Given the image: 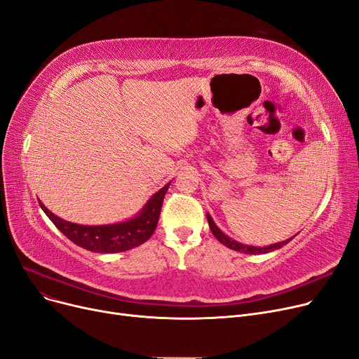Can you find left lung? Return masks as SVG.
<instances>
[{"label": "left lung", "mask_w": 359, "mask_h": 359, "mask_svg": "<svg viewBox=\"0 0 359 359\" xmlns=\"http://www.w3.org/2000/svg\"><path fill=\"white\" fill-rule=\"evenodd\" d=\"M207 218H208V224H210V229H211V231H212V235L215 236V239H217L218 242H220V243H223L224 246L233 249V251H238V252H245V254H266V252L276 251V249H280L283 245H286V243H289V242L292 241V238H290V239H287V241H285V242H278V243H274V245H270V246H264V248L242 245V243H239V242H236V241H233V239L227 238V236L224 235V233L215 226V223L212 222V218H211L210 215H207Z\"/></svg>", "instance_id": "obj_1"}]
</instances>
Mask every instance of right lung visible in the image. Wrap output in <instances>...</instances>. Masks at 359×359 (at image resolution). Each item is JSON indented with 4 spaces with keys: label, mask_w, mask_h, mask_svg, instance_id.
<instances>
[{
    "label": "right lung",
    "mask_w": 359,
    "mask_h": 359,
    "mask_svg": "<svg viewBox=\"0 0 359 359\" xmlns=\"http://www.w3.org/2000/svg\"><path fill=\"white\" fill-rule=\"evenodd\" d=\"M170 183H167L161 191L155 194L136 218L130 222H124L110 226H81L69 223L63 218L54 215L42 202H39L43 212L50 217L55 227L69 238L73 243L92 252L114 254L129 251L147 242L152 235L160 218L164 195L167 194Z\"/></svg>",
    "instance_id": "add662e5"
}]
</instances>
